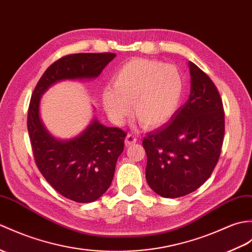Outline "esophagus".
I'll return each instance as SVG.
<instances>
[{"label":"esophagus","instance_id":"1","mask_svg":"<svg viewBox=\"0 0 252 252\" xmlns=\"http://www.w3.org/2000/svg\"><path fill=\"white\" fill-rule=\"evenodd\" d=\"M137 138L133 135V134H127V135L126 136V139H125V143L126 146H130L134 143H136Z\"/></svg>","mask_w":252,"mask_h":252}]
</instances>
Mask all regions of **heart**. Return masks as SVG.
<instances>
[{"label": "heart", "instance_id": "heart-1", "mask_svg": "<svg viewBox=\"0 0 252 252\" xmlns=\"http://www.w3.org/2000/svg\"><path fill=\"white\" fill-rule=\"evenodd\" d=\"M185 80L174 64L159 60L133 59L126 63L105 87L101 98L105 112L115 124H121L130 113L140 125L156 127L168 121L183 99Z\"/></svg>", "mask_w": 252, "mask_h": 252}]
</instances>
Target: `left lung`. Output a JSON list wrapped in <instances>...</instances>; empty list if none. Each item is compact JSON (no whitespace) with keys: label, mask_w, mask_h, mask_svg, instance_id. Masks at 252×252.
<instances>
[{"label":"left lung","mask_w":252,"mask_h":252,"mask_svg":"<svg viewBox=\"0 0 252 252\" xmlns=\"http://www.w3.org/2000/svg\"><path fill=\"white\" fill-rule=\"evenodd\" d=\"M190 95L168 124L143 139L146 179L157 194L180 197L195 191L212 175L224 136L223 105L208 76L189 61Z\"/></svg>","instance_id":"obj_1"}]
</instances>
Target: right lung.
Here are the masks:
<instances>
[{
	"label": "right lung",
	"mask_w": 252,
	"mask_h": 252,
	"mask_svg": "<svg viewBox=\"0 0 252 252\" xmlns=\"http://www.w3.org/2000/svg\"><path fill=\"white\" fill-rule=\"evenodd\" d=\"M115 57L109 52L63 57L46 69L31 97L28 131L36 165L61 195L77 203L94 202L107 191L126 134L118 127L103 126L93 116L78 135L57 138L42 120L40 101L44 93L60 81L95 79Z\"/></svg>",
	"instance_id": "obj_1"
}]
</instances>
